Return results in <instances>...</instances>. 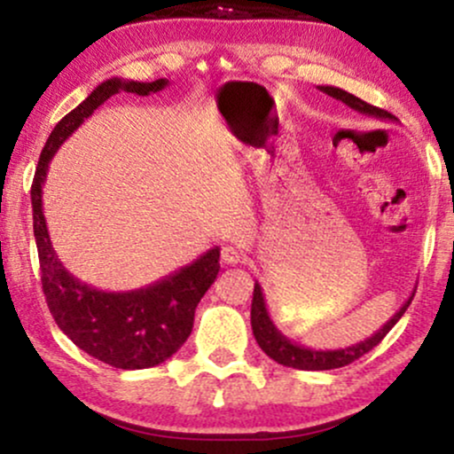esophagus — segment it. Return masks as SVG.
Returning a JSON list of instances; mask_svg holds the SVG:
<instances>
[{
	"instance_id": "34e87169",
	"label": "esophagus",
	"mask_w": 454,
	"mask_h": 454,
	"mask_svg": "<svg viewBox=\"0 0 454 454\" xmlns=\"http://www.w3.org/2000/svg\"><path fill=\"white\" fill-rule=\"evenodd\" d=\"M222 262L223 264L243 262V252H241V249L232 247V245H226V247H222Z\"/></svg>"
}]
</instances>
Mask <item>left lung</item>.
Wrapping results in <instances>:
<instances>
[{
    "label": "left lung",
    "mask_w": 454,
    "mask_h": 454,
    "mask_svg": "<svg viewBox=\"0 0 454 454\" xmlns=\"http://www.w3.org/2000/svg\"><path fill=\"white\" fill-rule=\"evenodd\" d=\"M317 90L325 91L326 96L335 98V100H341L343 104H348V106L354 108V111L363 114H372V117L384 119V121H387V119L388 121H393L395 119L393 114L384 111V108L372 106V104L361 100V98L352 96V93L340 90V87L326 85V87H317ZM411 299H414V293L410 294V299L401 305V309L390 317L387 325L380 328L378 333H373L372 337H367L364 341H358L348 348H340V350H311V348L299 346V343L290 341L288 337H286L284 333L273 325V320H270L267 311V303H264L262 288H260V284L256 281V284H254V301H252V331H254V337H256L258 346L262 348V352L273 358L275 363L284 364V367L305 369V372H325V369L346 367V364H350L356 361V358H361L363 354L373 350V348L387 337L390 328L397 325L399 317L405 314V309L410 307Z\"/></svg>",
    "instance_id": "obj_1"
}]
</instances>
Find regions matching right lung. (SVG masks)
<instances>
[{
    "instance_id": "right-lung-1",
    "label": "right lung",
    "mask_w": 454,
    "mask_h": 454,
    "mask_svg": "<svg viewBox=\"0 0 454 454\" xmlns=\"http://www.w3.org/2000/svg\"><path fill=\"white\" fill-rule=\"evenodd\" d=\"M166 78L137 82L111 78L98 85L74 111L57 123L40 153L34 184V237L38 245L43 290L57 326L82 352L117 369H147L164 363L184 346L194 326L196 305L220 273V247H213L187 267L140 290L104 293L67 273L51 245L43 213V185L49 161L74 129L114 93H158Z\"/></svg>"
}]
</instances>
